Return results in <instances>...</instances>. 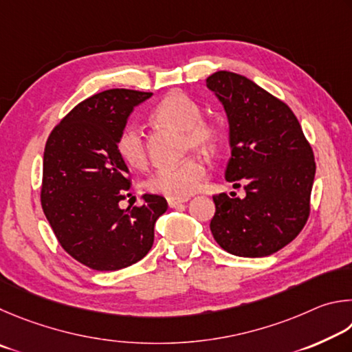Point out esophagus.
I'll list each match as a JSON object with an SVG mask.
<instances>
[{"mask_svg":"<svg viewBox=\"0 0 352 352\" xmlns=\"http://www.w3.org/2000/svg\"><path fill=\"white\" fill-rule=\"evenodd\" d=\"M188 198H184V199H179V198H166V202H168V206L173 208V207H177L179 204H182V202H187Z\"/></svg>","mask_w":352,"mask_h":352,"instance_id":"34e87169","label":"esophagus"}]
</instances>
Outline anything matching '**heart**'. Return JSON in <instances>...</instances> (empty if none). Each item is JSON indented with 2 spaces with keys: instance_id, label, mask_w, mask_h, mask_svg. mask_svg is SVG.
I'll return each mask as SVG.
<instances>
[{
  "instance_id": "1",
  "label": "heart",
  "mask_w": 352,
  "mask_h": 352,
  "mask_svg": "<svg viewBox=\"0 0 352 352\" xmlns=\"http://www.w3.org/2000/svg\"><path fill=\"white\" fill-rule=\"evenodd\" d=\"M201 116L202 111L198 102L181 91L170 92L151 111V120L157 125L186 134L188 148L212 153L221 142V129L217 123L202 119ZM117 153L123 162L133 168H144L146 165V146L139 128L128 125L122 129L117 139ZM204 175V164L199 159L190 157L179 165L159 168L148 177L145 187L151 193L184 199L196 192Z\"/></svg>"
}]
</instances>
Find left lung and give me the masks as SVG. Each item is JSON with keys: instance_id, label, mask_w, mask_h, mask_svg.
<instances>
[{"instance_id": "left-lung-1", "label": "left lung", "mask_w": 352, "mask_h": 352, "mask_svg": "<svg viewBox=\"0 0 352 352\" xmlns=\"http://www.w3.org/2000/svg\"><path fill=\"white\" fill-rule=\"evenodd\" d=\"M206 83L229 119L226 179L245 190L243 199L236 193L213 196V238L232 255H272L297 238L309 218L312 148L292 109L248 77L218 71Z\"/></svg>"}]
</instances>
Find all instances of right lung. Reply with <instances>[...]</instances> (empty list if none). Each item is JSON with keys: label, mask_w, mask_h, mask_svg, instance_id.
I'll list each match as a JSON object with an SVG mask.
<instances>
[{"label": "right lung", "mask_w": 352, "mask_h": 352, "mask_svg": "<svg viewBox=\"0 0 352 352\" xmlns=\"http://www.w3.org/2000/svg\"><path fill=\"white\" fill-rule=\"evenodd\" d=\"M151 92L108 89L80 102L49 134L43 156L41 207L58 243L94 270L140 261L154 241V224L168 208L159 195L144 206L119 207L129 171L117 139L129 114Z\"/></svg>", "instance_id": "right-lung-1"}]
</instances>
